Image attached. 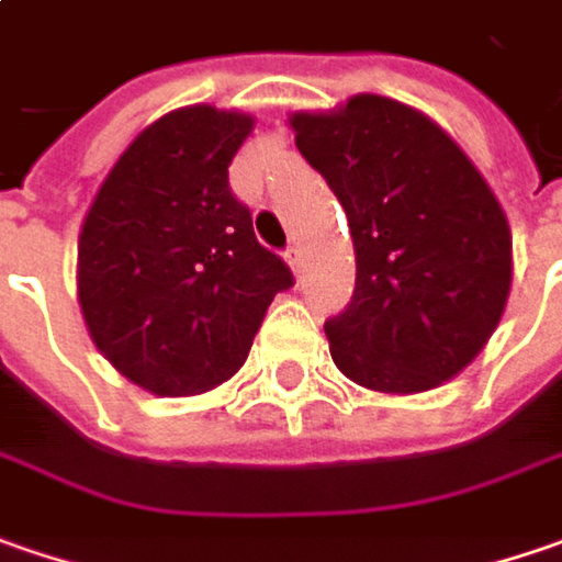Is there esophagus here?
I'll return each mask as SVG.
<instances>
[{"instance_id":"esophagus-1","label":"esophagus","mask_w":562,"mask_h":562,"mask_svg":"<svg viewBox=\"0 0 562 562\" xmlns=\"http://www.w3.org/2000/svg\"><path fill=\"white\" fill-rule=\"evenodd\" d=\"M285 260H289V267H292L295 273H302V267H305V255H302V245H299V241H295V245H289Z\"/></svg>"}]
</instances>
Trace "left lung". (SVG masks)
<instances>
[{
  "instance_id": "1",
  "label": "left lung",
  "mask_w": 562,
  "mask_h": 562,
  "mask_svg": "<svg viewBox=\"0 0 562 562\" xmlns=\"http://www.w3.org/2000/svg\"><path fill=\"white\" fill-rule=\"evenodd\" d=\"M349 216L355 292L324 329L336 368L378 393L456 378L497 329L513 282L506 213L437 122L358 93L289 119Z\"/></svg>"
}]
</instances>
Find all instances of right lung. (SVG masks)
Masks as SVG:
<instances>
[{"mask_svg": "<svg viewBox=\"0 0 562 562\" xmlns=\"http://www.w3.org/2000/svg\"><path fill=\"white\" fill-rule=\"evenodd\" d=\"M251 128V115L204 103L169 112L128 144L87 210L78 302L90 339L157 396L233 378L273 295L295 282L229 188Z\"/></svg>", "mask_w": 562, "mask_h": 562, "instance_id": "obj_1", "label": "right lung"}]
</instances>
